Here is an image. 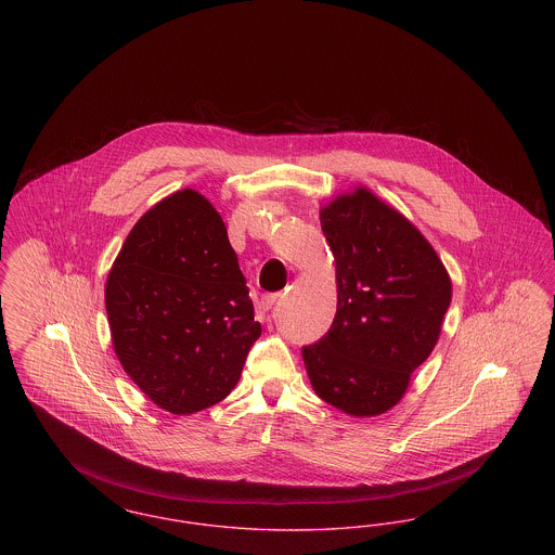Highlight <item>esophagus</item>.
Here are the masks:
<instances>
[{
	"mask_svg": "<svg viewBox=\"0 0 555 555\" xmlns=\"http://www.w3.org/2000/svg\"><path fill=\"white\" fill-rule=\"evenodd\" d=\"M279 297H281L279 293H266V295H262L260 308H262V310H266V312H268V310H272V306L276 304V299H279Z\"/></svg>",
	"mask_w": 555,
	"mask_h": 555,
	"instance_id": "34e87169",
	"label": "esophagus"
}]
</instances>
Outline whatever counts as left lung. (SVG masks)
<instances>
[{
    "instance_id": "obj_1",
    "label": "left lung",
    "mask_w": 555,
    "mask_h": 555,
    "mask_svg": "<svg viewBox=\"0 0 555 555\" xmlns=\"http://www.w3.org/2000/svg\"><path fill=\"white\" fill-rule=\"evenodd\" d=\"M320 227L337 266V314L301 349L304 364L320 399L351 416H378L439 341L448 270L423 233L364 186L322 208Z\"/></svg>"
}]
</instances>
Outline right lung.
I'll list each match as a JSON object with an SVG mask.
<instances>
[{
  "label": "right lung",
  "mask_w": 555,
  "mask_h": 555,
  "mask_svg": "<svg viewBox=\"0 0 555 555\" xmlns=\"http://www.w3.org/2000/svg\"><path fill=\"white\" fill-rule=\"evenodd\" d=\"M106 310L122 369L179 416L229 396L262 335L227 227L193 189L137 220L107 274Z\"/></svg>",
  "instance_id": "add662e5"
}]
</instances>
